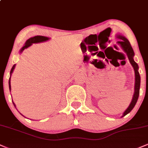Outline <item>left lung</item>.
<instances>
[{
  "instance_id": "8db88e82",
  "label": "left lung",
  "mask_w": 148,
  "mask_h": 148,
  "mask_svg": "<svg viewBox=\"0 0 148 148\" xmlns=\"http://www.w3.org/2000/svg\"><path fill=\"white\" fill-rule=\"evenodd\" d=\"M116 37L119 40H120V41L118 42V44L121 47V48L123 49V50L126 53L127 57H128L129 60H130L131 64L132 65V67H134V72H135V86H134V93L133 95V98H132V102L130 103V106L128 108L125 110V111L123 113V115H122V117L125 116L127 114H128L130 112H131L132 109L134 108V107L135 106L136 103L137 102V100H138V96H139V92H140V76L138 72V65L136 62H135L134 60V52L133 49H132V46H131L130 42L127 40L125 37H124L123 35L118 34L116 35Z\"/></svg>"
}]
</instances>
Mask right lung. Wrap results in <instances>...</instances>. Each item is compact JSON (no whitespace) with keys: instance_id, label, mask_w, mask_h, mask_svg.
<instances>
[{"instance_id":"1","label":"right lung","mask_w":148,"mask_h":148,"mask_svg":"<svg viewBox=\"0 0 148 148\" xmlns=\"http://www.w3.org/2000/svg\"><path fill=\"white\" fill-rule=\"evenodd\" d=\"M49 39H50V38H49V37H45V36H41V35H37V36H35L33 37H30V38L28 39V40H27L26 42H25L24 46H23V47L21 49V50H20V53L23 52V51L25 49H27L28 47H29L30 46H31L33 43H39V42H43L47 41V40H49ZM15 65H16V64H14V65H13V67H12L11 71H10V79H9L10 90H11V85H10V78H11L12 74L13 71H14V69L15 68ZM12 102H13V101H12ZM13 104H14V107L16 108V106H15L14 102H13Z\"/></svg>"}]
</instances>
